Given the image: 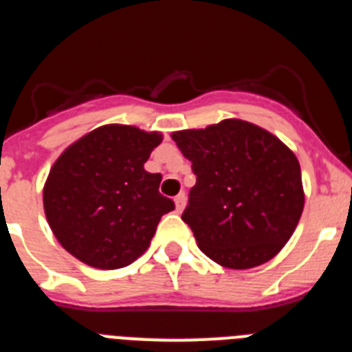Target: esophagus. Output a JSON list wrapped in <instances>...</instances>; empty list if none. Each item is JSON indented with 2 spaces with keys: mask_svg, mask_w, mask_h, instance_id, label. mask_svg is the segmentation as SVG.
Masks as SVG:
<instances>
[{
  "mask_svg": "<svg viewBox=\"0 0 352 352\" xmlns=\"http://www.w3.org/2000/svg\"><path fill=\"white\" fill-rule=\"evenodd\" d=\"M185 203H187L185 192H182V194H178V196L174 197V205H176V210H178V212H182V210L185 208Z\"/></svg>",
  "mask_w": 352,
  "mask_h": 352,
  "instance_id": "obj_1",
  "label": "esophagus"
}]
</instances>
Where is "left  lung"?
<instances>
[{"label":"left lung","mask_w":352,"mask_h":352,"mask_svg":"<svg viewBox=\"0 0 352 352\" xmlns=\"http://www.w3.org/2000/svg\"><path fill=\"white\" fill-rule=\"evenodd\" d=\"M196 185L182 219L213 262L251 269L292 236L305 206L301 167L278 137L240 119L173 133Z\"/></svg>","instance_id":"obj_1"}]
</instances>
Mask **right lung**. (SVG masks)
<instances>
[{
	"label": "right lung",
	"instance_id": "obj_1",
	"mask_svg": "<svg viewBox=\"0 0 352 352\" xmlns=\"http://www.w3.org/2000/svg\"><path fill=\"white\" fill-rule=\"evenodd\" d=\"M160 133L108 124L69 146L44 185V212L62 248L96 269L130 265L149 248L174 201L144 169Z\"/></svg>",
	"mask_w": 352,
	"mask_h": 352
}]
</instances>
